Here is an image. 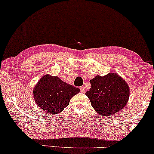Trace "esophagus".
<instances>
[{"label": "esophagus", "mask_w": 154, "mask_h": 154, "mask_svg": "<svg viewBox=\"0 0 154 154\" xmlns=\"http://www.w3.org/2000/svg\"><path fill=\"white\" fill-rule=\"evenodd\" d=\"M80 90H81V92H83V93H84L85 91H86V88H85L84 86H82L80 87Z\"/></svg>", "instance_id": "34e87169"}]
</instances>
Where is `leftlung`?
Instances as JSON below:
<instances>
[{
	"instance_id": "obj_1",
	"label": "left lung",
	"mask_w": 154,
	"mask_h": 154,
	"mask_svg": "<svg viewBox=\"0 0 154 154\" xmlns=\"http://www.w3.org/2000/svg\"><path fill=\"white\" fill-rule=\"evenodd\" d=\"M91 88L86 92L95 111L101 116H111L124 108L130 97V87L120 75L109 72L97 75L90 81Z\"/></svg>"
}]
</instances>
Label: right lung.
<instances>
[{
    "mask_svg": "<svg viewBox=\"0 0 154 154\" xmlns=\"http://www.w3.org/2000/svg\"><path fill=\"white\" fill-rule=\"evenodd\" d=\"M80 90L63 82L57 76L45 75L33 88L35 103L42 110L50 114L60 113L69 104L73 96Z\"/></svg>",
    "mask_w": 154,
    "mask_h": 154,
    "instance_id": "1",
    "label": "right lung"
}]
</instances>
